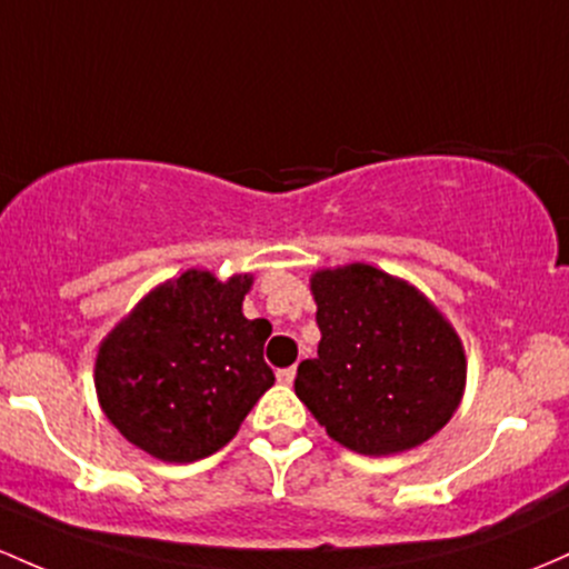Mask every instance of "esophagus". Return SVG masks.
<instances>
[{
  "label": "esophagus",
  "instance_id": "1",
  "mask_svg": "<svg viewBox=\"0 0 569 569\" xmlns=\"http://www.w3.org/2000/svg\"><path fill=\"white\" fill-rule=\"evenodd\" d=\"M295 376H297V367H286V370H278V380L283 386L295 383Z\"/></svg>",
  "mask_w": 569,
  "mask_h": 569
}]
</instances>
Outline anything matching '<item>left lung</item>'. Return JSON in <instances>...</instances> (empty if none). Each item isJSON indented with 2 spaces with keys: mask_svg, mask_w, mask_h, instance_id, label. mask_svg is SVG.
<instances>
[{
  "mask_svg": "<svg viewBox=\"0 0 569 569\" xmlns=\"http://www.w3.org/2000/svg\"><path fill=\"white\" fill-rule=\"evenodd\" d=\"M310 291L321 342L297 367L295 391L327 435L365 457H391L440 432L467 380L448 318L372 264L318 270Z\"/></svg>",
  "mask_w": 569,
  "mask_h": 569,
  "instance_id": "8db88e82",
  "label": "left lung"
}]
</instances>
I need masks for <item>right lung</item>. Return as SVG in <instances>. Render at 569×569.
Returning <instances> with one entry per match:
<instances>
[{
	"mask_svg": "<svg viewBox=\"0 0 569 569\" xmlns=\"http://www.w3.org/2000/svg\"><path fill=\"white\" fill-rule=\"evenodd\" d=\"M251 283L253 274L221 283L208 270H186L102 340L99 405L140 451L174 465L210 457L274 383L264 361L270 321L242 316Z\"/></svg>",
	"mask_w": 569,
	"mask_h": 569,
	"instance_id": "obj_1",
	"label": "right lung"
}]
</instances>
